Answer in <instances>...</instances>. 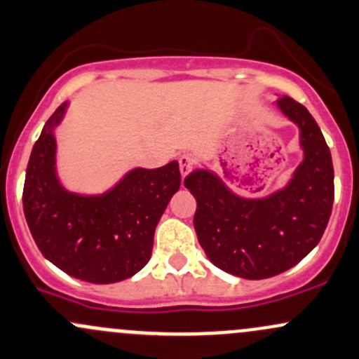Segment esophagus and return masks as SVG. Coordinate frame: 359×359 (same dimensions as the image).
Wrapping results in <instances>:
<instances>
[{"label": "esophagus", "mask_w": 359, "mask_h": 359, "mask_svg": "<svg viewBox=\"0 0 359 359\" xmlns=\"http://www.w3.org/2000/svg\"><path fill=\"white\" fill-rule=\"evenodd\" d=\"M179 168H180V175L187 177L189 173L192 172L194 168V158L191 155H182L179 158Z\"/></svg>", "instance_id": "esophagus-1"}]
</instances>
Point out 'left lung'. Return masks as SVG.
I'll list each match as a JSON object with an SVG mask.
<instances>
[{
    "label": "left lung",
    "mask_w": 359,
    "mask_h": 359,
    "mask_svg": "<svg viewBox=\"0 0 359 359\" xmlns=\"http://www.w3.org/2000/svg\"><path fill=\"white\" fill-rule=\"evenodd\" d=\"M274 104L298 128L303 153L285 186L245 198L206 165L184 180L198 203L194 228L208 259L243 279L273 278L297 266L320 242L332 211V156L320 128L293 98L278 97Z\"/></svg>",
    "instance_id": "left-lung-1"
}]
</instances>
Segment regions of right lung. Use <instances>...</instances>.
Wrapping results in <instances>:
<instances>
[{
    "instance_id": "add662e5",
    "label": "right lung",
    "mask_w": 359,
    "mask_h": 359,
    "mask_svg": "<svg viewBox=\"0 0 359 359\" xmlns=\"http://www.w3.org/2000/svg\"><path fill=\"white\" fill-rule=\"evenodd\" d=\"M69 102L54 110L35 141L23 186V212L39 250L73 278L95 285L128 279L147 266L153 235L180 187L179 161L135 167L107 191H69L57 173L56 129Z\"/></svg>"
}]
</instances>
